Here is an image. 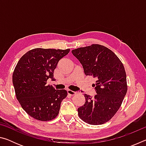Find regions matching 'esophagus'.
I'll list each match as a JSON object with an SVG mask.
<instances>
[{"instance_id":"34e87169","label":"esophagus","mask_w":146,"mask_h":146,"mask_svg":"<svg viewBox=\"0 0 146 146\" xmlns=\"http://www.w3.org/2000/svg\"><path fill=\"white\" fill-rule=\"evenodd\" d=\"M68 93L69 94V95H75L76 93L75 92V91H72V90H68Z\"/></svg>"}]
</instances>
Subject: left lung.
Here are the masks:
<instances>
[{
  "mask_svg": "<svg viewBox=\"0 0 146 146\" xmlns=\"http://www.w3.org/2000/svg\"><path fill=\"white\" fill-rule=\"evenodd\" d=\"M80 61L86 76H92L97 95L93 98L84 94L86 102L78 108V115L91 125L103 124L111 119L119 110L127 90L126 73L115 54L100 44L71 51Z\"/></svg>",
  "mask_w": 146,
  "mask_h": 146,
  "instance_id": "left-lung-1",
  "label": "left lung"
}]
</instances>
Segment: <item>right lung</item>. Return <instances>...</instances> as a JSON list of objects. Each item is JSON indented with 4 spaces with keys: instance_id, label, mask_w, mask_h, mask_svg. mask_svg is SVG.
I'll return each mask as SVG.
<instances>
[{
    "instance_id": "add662e5",
    "label": "right lung",
    "mask_w": 146,
    "mask_h": 146,
    "mask_svg": "<svg viewBox=\"0 0 146 146\" xmlns=\"http://www.w3.org/2000/svg\"><path fill=\"white\" fill-rule=\"evenodd\" d=\"M70 51V49H33L17 63L13 73L17 99L35 119L49 121L57 117L62 101L67 97L68 92L47 85V80H54V70L58 61Z\"/></svg>"
}]
</instances>
